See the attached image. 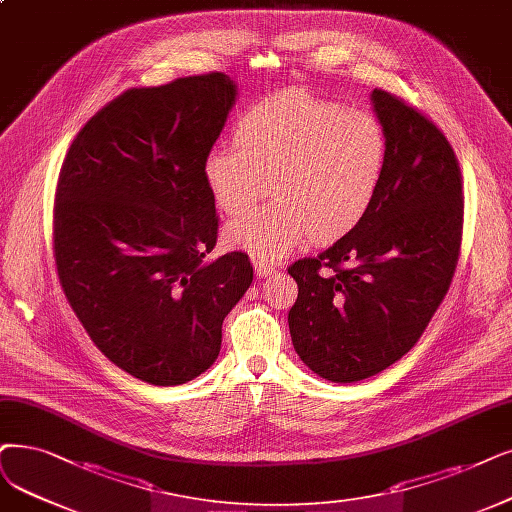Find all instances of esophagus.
Masks as SVG:
<instances>
[{
	"label": "esophagus",
	"instance_id": "esophagus-1",
	"mask_svg": "<svg viewBox=\"0 0 512 512\" xmlns=\"http://www.w3.org/2000/svg\"><path fill=\"white\" fill-rule=\"evenodd\" d=\"M254 271H256V277H271L277 269H275V264H271V262L254 260Z\"/></svg>",
	"mask_w": 512,
	"mask_h": 512
}]
</instances>
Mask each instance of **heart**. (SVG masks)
<instances>
[{
	"mask_svg": "<svg viewBox=\"0 0 512 512\" xmlns=\"http://www.w3.org/2000/svg\"><path fill=\"white\" fill-rule=\"evenodd\" d=\"M237 145H220L203 161V178L220 212L241 216L227 241L275 260L306 239L338 241L367 216L382 187L388 140L380 121L302 90L279 92L245 111Z\"/></svg>",
	"mask_w": 512,
	"mask_h": 512,
	"instance_id": "obj_1",
	"label": "heart"
}]
</instances>
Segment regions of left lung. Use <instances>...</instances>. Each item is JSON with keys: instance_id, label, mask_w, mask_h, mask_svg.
Returning <instances> with one entry per match:
<instances>
[{"instance_id": "1", "label": "left lung", "mask_w": 512, "mask_h": 512, "mask_svg": "<svg viewBox=\"0 0 512 512\" xmlns=\"http://www.w3.org/2000/svg\"><path fill=\"white\" fill-rule=\"evenodd\" d=\"M388 161L374 206L349 235L288 273L298 298L294 349L332 382H359L399 361L424 334L456 273L464 195L445 134L391 92H372Z\"/></svg>"}]
</instances>
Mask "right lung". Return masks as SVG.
Returning a JSON list of instances; mask_svg holds the SVG:
<instances>
[{
	"label": "right lung",
	"mask_w": 512,
	"mask_h": 512,
	"mask_svg": "<svg viewBox=\"0 0 512 512\" xmlns=\"http://www.w3.org/2000/svg\"><path fill=\"white\" fill-rule=\"evenodd\" d=\"M235 96L224 73L126 90L79 130L58 174L63 292L98 351L155 386L208 370L254 277L245 252L206 260L218 216L203 161Z\"/></svg>",
	"instance_id": "obj_1"
}]
</instances>
